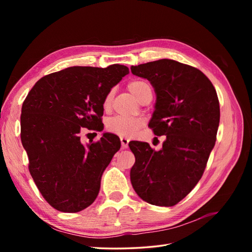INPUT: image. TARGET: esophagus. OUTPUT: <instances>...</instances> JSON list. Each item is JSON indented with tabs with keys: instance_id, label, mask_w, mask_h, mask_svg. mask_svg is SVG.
<instances>
[{
	"instance_id": "esophagus-1",
	"label": "esophagus",
	"mask_w": 252,
	"mask_h": 252,
	"mask_svg": "<svg viewBox=\"0 0 252 252\" xmlns=\"http://www.w3.org/2000/svg\"><path fill=\"white\" fill-rule=\"evenodd\" d=\"M128 143H129V139L125 138V136H122V138H121L122 147H123V148H127V147H128Z\"/></svg>"
}]
</instances>
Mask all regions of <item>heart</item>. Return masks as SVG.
Listing matches in <instances>:
<instances>
[{
  "mask_svg": "<svg viewBox=\"0 0 252 252\" xmlns=\"http://www.w3.org/2000/svg\"><path fill=\"white\" fill-rule=\"evenodd\" d=\"M128 88L131 93L141 101L142 97L146 94L148 91H151L149 84L144 81H131L128 84ZM113 93L112 90L106 94L104 98V107H108L112 100ZM143 125V120L140 118H126V117H114L111 118L106 127L108 131L121 136H131L134 134L138 129Z\"/></svg>",
  "mask_w": 252,
  "mask_h": 252,
  "instance_id": "1",
  "label": "heart"
}]
</instances>
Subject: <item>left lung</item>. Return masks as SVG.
<instances>
[{
	"label": "left lung",
	"mask_w": 252,
	"mask_h": 252,
	"mask_svg": "<svg viewBox=\"0 0 252 252\" xmlns=\"http://www.w3.org/2000/svg\"><path fill=\"white\" fill-rule=\"evenodd\" d=\"M147 79L157 94L149 127L166 135L161 150L132 141L130 170L134 191L151 205L170 207L191 191L202 178L215 147L220 103L210 80L196 68L168 59L131 66Z\"/></svg>",
	"instance_id": "obj_1"
}]
</instances>
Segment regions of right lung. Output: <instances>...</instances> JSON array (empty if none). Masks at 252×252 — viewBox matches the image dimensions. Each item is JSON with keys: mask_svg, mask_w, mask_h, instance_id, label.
<instances>
[{"mask_svg": "<svg viewBox=\"0 0 252 252\" xmlns=\"http://www.w3.org/2000/svg\"><path fill=\"white\" fill-rule=\"evenodd\" d=\"M129 73L128 67L73 66L45 75L22 106L21 140L30 174L43 197L62 212H79L94 202L101 178L121 148L116 134L81 143V130L102 131L104 98Z\"/></svg>", "mask_w": 252, "mask_h": 252, "instance_id": "obj_1", "label": "right lung"}]
</instances>
